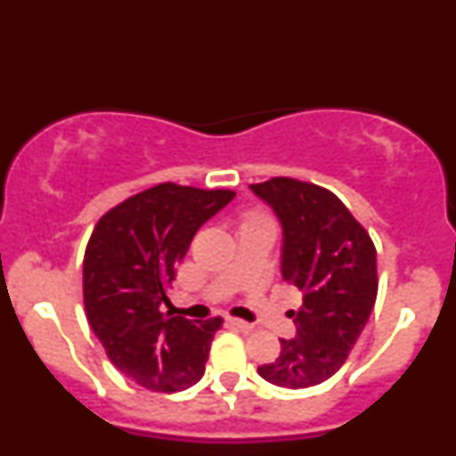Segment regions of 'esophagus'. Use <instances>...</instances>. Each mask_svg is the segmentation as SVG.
I'll return each instance as SVG.
<instances>
[{"instance_id": "1", "label": "esophagus", "mask_w": 456, "mask_h": 456, "mask_svg": "<svg viewBox=\"0 0 456 456\" xmlns=\"http://www.w3.org/2000/svg\"><path fill=\"white\" fill-rule=\"evenodd\" d=\"M229 325L237 327L239 330H243V333H249V330H253L251 322H247V321H243V319H233V317H231V319H229Z\"/></svg>"}]
</instances>
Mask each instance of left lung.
<instances>
[{
  "label": "left lung",
  "mask_w": 456,
  "mask_h": 456,
  "mask_svg": "<svg viewBox=\"0 0 456 456\" xmlns=\"http://www.w3.org/2000/svg\"><path fill=\"white\" fill-rule=\"evenodd\" d=\"M283 227L281 273L303 291L291 311L297 337L281 338L275 362L259 367L273 385L307 388L343 367L377 301V249L367 229L329 189L293 177L251 185Z\"/></svg>",
  "instance_id": "left-lung-1"
}]
</instances>
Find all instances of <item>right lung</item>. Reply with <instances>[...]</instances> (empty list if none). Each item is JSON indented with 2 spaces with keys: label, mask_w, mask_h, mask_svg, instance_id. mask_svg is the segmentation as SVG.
I'll return each mask as SVG.
<instances>
[{
  "label": "right lung",
  "mask_w": 456,
  "mask_h": 456,
  "mask_svg": "<svg viewBox=\"0 0 456 456\" xmlns=\"http://www.w3.org/2000/svg\"><path fill=\"white\" fill-rule=\"evenodd\" d=\"M233 197L167 181L115 205L89 237L87 321L113 365L149 391L177 393L203 377L223 319L189 321L159 307L197 231Z\"/></svg>",
  "instance_id": "obj_1"
}]
</instances>
